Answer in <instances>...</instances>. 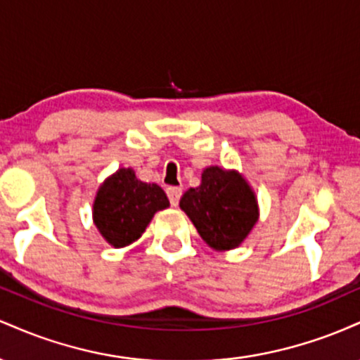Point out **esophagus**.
I'll return each instance as SVG.
<instances>
[{
    "mask_svg": "<svg viewBox=\"0 0 360 360\" xmlns=\"http://www.w3.org/2000/svg\"><path fill=\"white\" fill-rule=\"evenodd\" d=\"M181 194H183V189H181V188H176V186H171V188H167V198H169V201H171L172 206L179 205Z\"/></svg>",
    "mask_w": 360,
    "mask_h": 360,
    "instance_id": "esophagus-1",
    "label": "esophagus"
}]
</instances>
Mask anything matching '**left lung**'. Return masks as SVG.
<instances>
[{"label": "left lung", "mask_w": 360, "mask_h": 360, "mask_svg": "<svg viewBox=\"0 0 360 360\" xmlns=\"http://www.w3.org/2000/svg\"><path fill=\"white\" fill-rule=\"evenodd\" d=\"M198 233L214 249H235L257 221V201L240 174L208 167L200 188H191L179 201Z\"/></svg>", "instance_id": "1"}]
</instances>
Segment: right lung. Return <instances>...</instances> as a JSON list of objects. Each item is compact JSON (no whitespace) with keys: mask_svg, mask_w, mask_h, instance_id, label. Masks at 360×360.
Segmentation results:
<instances>
[{"mask_svg":"<svg viewBox=\"0 0 360 360\" xmlns=\"http://www.w3.org/2000/svg\"><path fill=\"white\" fill-rule=\"evenodd\" d=\"M169 206L162 188L135 177L131 169H120L98 191L94 223L113 247H125L146 232L155 212Z\"/></svg>","mask_w":360,"mask_h":360,"instance_id":"obj_1","label":"right lung"}]
</instances>
